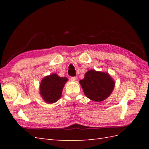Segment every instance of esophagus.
Listing matches in <instances>:
<instances>
[{
	"instance_id": "esophagus-1",
	"label": "esophagus",
	"mask_w": 149,
	"mask_h": 149,
	"mask_svg": "<svg viewBox=\"0 0 149 149\" xmlns=\"http://www.w3.org/2000/svg\"><path fill=\"white\" fill-rule=\"evenodd\" d=\"M76 78H77V77H76V76H71L70 79L71 80H73V81H75L76 79Z\"/></svg>"
}]
</instances>
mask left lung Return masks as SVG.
<instances>
[{"instance_id":"left-lung-1","label":"left lung","mask_w":149,"mask_h":149,"mask_svg":"<svg viewBox=\"0 0 149 149\" xmlns=\"http://www.w3.org/2000/svg\"><path fill=\"white\" fill-rule=\"evenodd\" d=\"M86 96L92 101L101 102L110 96L115 83L107 73L89 70L79 81Z\"/></svg>"}]
</instances>
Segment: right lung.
Returning <instances> with one entry per match:
<instances>
[{"instance_id": "right-lung-1", "label": "right lung", "mask_w": 149, "mask_h": 149, "mask_svg": "<svg viewBox=\"0 0 149 149\" xmlns=\"http://www.w3.org/2000/svg\"><path fill=\"white\" fill-rule=\"evenodd\" d=\"M68 81L66 77H60L56 74H52L45 77L40 83V94L44 101L50 104L60 100L62 90Z\"/></svg>"}]
</instances>
